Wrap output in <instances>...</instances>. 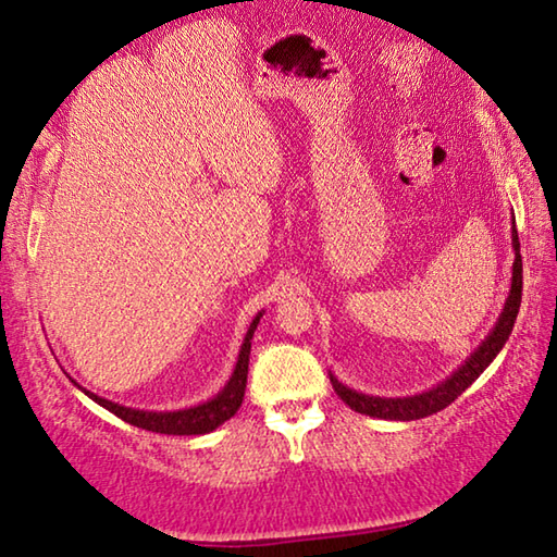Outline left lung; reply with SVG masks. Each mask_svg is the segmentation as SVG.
<instances>
[{"label": "left lung", "mask_w": 557, "mask_h": 557, "mask_svg": "<svg viewBox=\"0 0 557 557\" xmlns=\"http://www.w3.org/2000/svg\"><path fill=\"white\" fill-rule=\"evenodd\" d=\"M511 246H513L511 287H509L507 301H504L499 319L494 323V329L487 333V338L474 348V352H470V358L465 360L450 377L438 382L436 387H431L426 392L411 394V397H372V394L350 389L343 382H338V377L329 375L338 397L346 401L352 411L366 413V417H375V419H387V421H417L423 417H431V413H436L441 409H446L450 401L458 399L460 394L490 368V362L499 356L504 343H507L511 336L513 321H517V313L521 307V287H523V265H521V250H519L521 244L517 234V219H511Z\"/></svg>", "instance_id": "1"}]
</instances>
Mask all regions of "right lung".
I'll return each mask as SVG.
<instances>
[{
  "instance_id": "add662e5",
  "label": "right lung",
  "mask_w": 557,
  "mask_h": 557,
  "mask_svg": "<svg viewBox=\"0 0 557 557\" xmlns=\"http://www.w3.org/2000/svg\"><path fill=\"white\" fill-rule=\"evenodd\" d=\"M262 311L256 313V319L250 321V326L246 331V338L240 343L238 350V360L236 368L231 372L228 382L224 384L216 397H211L207 401L197 404V407H187V409H175V411H148V409H134V407H124V404L109 401L99 394L83 389L89 399L97 401L99 407H104L107 411L116 413L119 419H124L131 426L153 431V433H165V436H205V433H211L219 429L221 423L228 421L234 413L240 409L244 404V394H246V382H248V358H250V341L252 333H256L258 323H260Z\"/></svg>"
}]
</instances>
